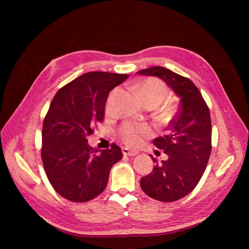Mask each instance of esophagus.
Instances as JSON below:
<instances>
[{"label":"esophagus","instance_id":"obj_1","mask_svg":"<svg viewBox=\"0 0 249 249\" xmlns=\"http://www.w3.org/2000/svg\"><path fill=\"white\" fill-rule=\"evenodd\" d=\"M123 154L124 156L133 157V156L138 155V152H137V150H133V149H130V148H127V147H123Z\"/></svg>","mask_w":249,"mask_h":249}]
</instances>
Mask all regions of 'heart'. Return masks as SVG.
I'll list each match as a JSON object with an SVG mask.
<instances>
[{
  "label": "heart",
  "instance_id": "obj_1",
  "mask_svg": "<svg viewBox=\"0 0 249 249\" xmlns=\"http://www.w3.org/2000/svg\"><path fill=\"white\" fill-rule=\"evenodd\" d=\"M135 91L139 95L140 100L145 105H159L167 95L166 85L156 78H148L139 82L135 86ZM117 92V89L113 90L110 99H112ZM119 136L125 144L130 146H137L143 139L150 136V129L146 125L136 124L132 123H125L119 127Z\"/></svg>",
  "mask_w": 249,
  "mask_h": 249
}]
</instances>
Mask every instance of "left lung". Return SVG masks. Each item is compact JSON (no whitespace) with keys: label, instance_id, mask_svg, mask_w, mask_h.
<instances>
[{"label":"left lung","instance_id":"8db88e82","mask_svg":"<svg viewBox=\"0 0 249 249\" xmlns=\"http://www.w3.org/2000/svg\"><path fill=\"white\" fill-rule=\"evenodd\" d=\"M162 79L179 97V110L168 125V134L154 139V145L168 156L140 179L149 197L171 202L189 194L206 170L212 150V124L208 105L194 83L162 66L137 71Z\"/></svg>","mask_w":249,"mask_h":249}]
</instances>
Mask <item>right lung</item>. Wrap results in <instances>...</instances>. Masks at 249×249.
Listing matches in <instances>:
<instances>
[{
    "label": "right lung",
    "mask_w": 249,
    "mask_h": 249,
    "mask_svg": "<svg viewBox=\"0 0 249 249\" xmlns=\"http://www.w3.org/2000/svg\"><path fill=\"white\" fill-rule=\"evenodd\" d=\"M129 74L90 71L60 88L43 120L41 159L55 191L67 200L86 202L107 186L111 167L123 158L115 143L99 150L87 136L104 120L111 90Z\"/></svg>",
    "instance_id": "obj_1"
}]
</instances>
